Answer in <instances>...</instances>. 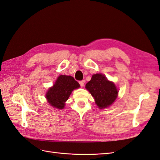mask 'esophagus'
I'll return each mask as SVG.
<instances>
[{"label": "esophagus", "instance_id": "obj_1", "mask_svg": "<svg viewBox=\"0 0 160 160\" xmlns=\"http://www.w3.org/2000/svg\"><path fill=\"white\" fill-rule=\"evenodd\" d=\"M79 84L81 87H83L84 86V80H81L79 81Z\"/></svg>", "mask_w": 160, "mask_h": 160}]
</instances>
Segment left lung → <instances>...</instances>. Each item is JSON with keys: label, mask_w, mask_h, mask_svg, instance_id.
<instances>
[{"label": "left lung", "mask_w": 160, "mask_h": 160, "mask_svg": "<svg viewBox=\"0 0 160 160\" xmlns=\"http://www.w3.org/2000/svg\"><path fill=\"white\" fill-rule=\"evenodd\" d=\"M85 87L93 97L100 108L110 106L118 96V91L115 84L108 81L107 78L101 73L93 75Z\"/></svg>", "instance_id": "1"}]
</instances>
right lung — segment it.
<instances>
[{
  "instance_id": "right-lung-1",
  "label": "right lung",
  "mask_w": 160,
  "mask_h": 160,
  "mask_svg": "<svg viewBox=\"0 0 160 160\" xmlns=\"http://www.w3.org/2000/svg\"><path fill=\"white\" fill-rule=\"evenodd\" d=\"M80 87L79 83L73 77L61 75L58 78L54 85L47 91L46 98L52 107L61 109L64 108V103L72 91Z\"/></svg>"
}]
</instances>
